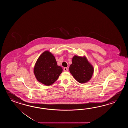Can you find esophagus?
<instances>
[{
	"label": "esophagus",
	"instance_id": "obj_1",
	"mask_svg": "<svg viewBox=\"0 0 128 128\" xmlns=\"http://www.w3.org/2000/svg\"><path fill=\"white\" fill-rule=\"evenodd\" d=\"M64 71H65V72H67V71H68V68H66V67H65V68H64Z\"/></svg>",
	"mask_w": 128,
	"mask_h": 128
}]
</instances>
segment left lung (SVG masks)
<instances>
[{"label": "left lung", "instance_id": "8db88e82", "mask_svg": "<svg viewBox=\"0 0 128 128\" xmlns=\"http://www.w3.org/2000/svg\"><path fill=\"white\" fill-rule=\"evenodd\" d=\"M70 73L80 83L89 81L92 76L94 68L85 57L74 56L69 68Z\"/></svg>", "mask_w": 128, "mask_h": 128}]
</instances>
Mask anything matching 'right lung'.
Returning a JSON list of instances; mask_svg holds the SVG:
<instances>
[{
    "mask_svg": "<svg viewBox=\"0 0 128 128\" xmlns=\"http://www.w3.org/2000/svg\"><path fill=\"white\" fill-rule=\"evenodd\" d=\"M63 69L58 66L55 57L49 51L44 52L38 58L34 68V73L38 82L46 86L56 82Z\"/></svg>",
    "mask_w": 128,
    "mask_h": 128,
    "instance_id": "obj_1",
    "label": "right lung"
}]
</instances>
